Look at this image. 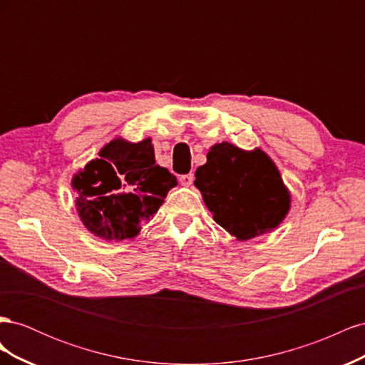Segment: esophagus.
Wrapping results in <instances>:
<instances>
[{"instance_id":"esophagus-1","label":"esophagus","mask_w":365,"mask_h":365,"mask_svg":"<svg viewBox=\"0 0 365 365\" xmlns=\"http://www.w3.org/2000/svg\"><path fill=\"white\" fill-rule=\"evenodd\" d=\"M193 180H195L193 173H185V175H181V176H180V182H181L182 185H185V187L192 185V184H193Z\"/></svg>"}]
</instances>
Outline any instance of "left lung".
Listing matches in <instances>:
<instances>
[{"instance_id":"left-lung-1","label":"left lung","mask_w":365,"mask_h":365,"mask_svg":"<svg viewBox=\"0 0 365 365\" xmlns=\"http://www.w3.org/2000/svg\"><path fill=\"white\" fill-rule=\"evenodd\" d=\"M195 176L216 222L239 240L271 231L289 212V192L260 149L245 152L227 141L215 145Z\"/></svg>"}]
</instances>
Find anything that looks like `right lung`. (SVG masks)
Wrapping results in <instances>:
<instances>
[{"label":"right lung","mask_w":365,"mask_h":365,"mask_svg":"<svg viewBox=\"0 0 365 365\" xmlns=\"http://www.w3.org/2000/svg\"><path fill=\"white\" fill-rule=\"evenodd\" d=\"M176 184L175 175L155 164L150 138L113 140L73 178L83 225L117 242L135 237Z\"/></svg>","instance_id":"right-lung-1"}]
</instances>
